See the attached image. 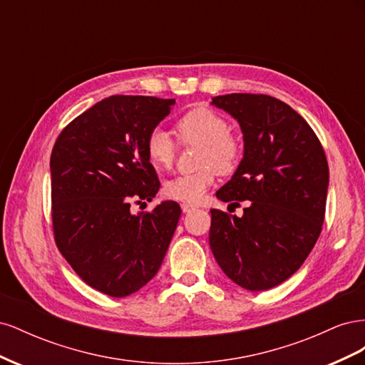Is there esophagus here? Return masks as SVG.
I'll list each match as a JSON object with an SVG mask.
<instances>
[{"mask_svg": "<svg viewBox=\"0 0 365 365\" xmlns=\"http://www.w3.org/2000/svg\"><path fill=\"white\" fill-rule=\"evenodd\" d=\"M181 208L184 213H190V212H193V210H196V207L192 204H181Z\"/></svg>", "mask_w": 365, "mask_h": 365, "instance_id": "obj_1", "label": "esophagus"}]
</instances>
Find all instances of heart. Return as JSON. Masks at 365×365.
I'll list each match as a JSON object with an SVG mask.
<instances>
[{
  "label": "heart",
  "instance_id": "obj_1",
  "mask_svg": "<svg viewBox=\"0 0 365 365\" xmlns=\"http://www.w3.org/2000/svg\"><path fill=\"white\" fill-rule=\"evenodd\" d=\"M176 135L184 146H200L196 165L201 168L189 175H181L164 184L163 193L168 200L185 204L200 202L215 184L217 172L231 175L242 161V140L228 130V121L212 108L196 106L176 120ZM146 155L160 169H170L178 141L163 128H153L146 137Z\"/></svg>",
  "mask_w": 365,
  "mask_h": 365
}]
</instances>
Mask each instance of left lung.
<instances>
[{
	"mask_svg": "<svg viewBox=\"0 0 365 365\" xmlns=\"http://www.w3.org/2000/svg\"><path fill=\"white\" fill-rule=\"evenodd\" d=\"M244 132L236 173L216 196L244 216L210 210V248L219 267L248 291L274 288L302 267L322 233L329 164L314 129L267 94L213 97Z\"/></svg>",
	"mask_w": 365,
	"mask_h": 365,
	"instance_id": "left-lung-1",
	"label": "left lung"
}]
</instances>
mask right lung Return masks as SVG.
<instances>
[{"mask_svg": "<svg viewBox=\"0 0 365 365\" xmlns=\"http://www.w3.org/2000/svg\"><path fill=\"white\" fill-rule=\"evenodd\" d=\"M173 103L103 98L70 121L51 150L54 242L74 272L109 297L134 294L153 279L178 225L181 207L173 201L130 213L160 189L145 143Z\"/></svg>", "mask_w": 365, "mask_h": 365, "instance_id": "obj_1", "label": "right lung"}]
</instances>
